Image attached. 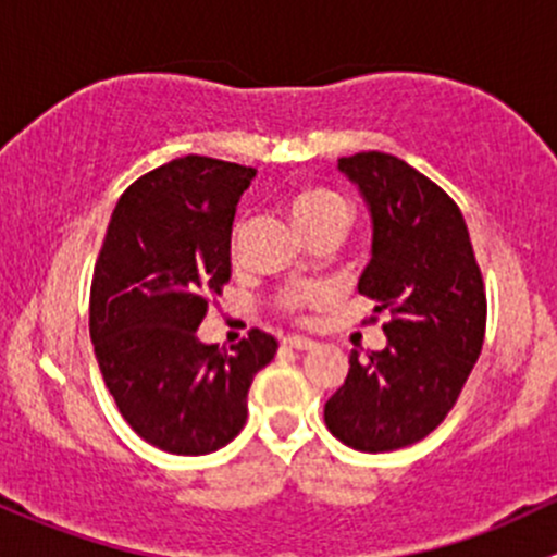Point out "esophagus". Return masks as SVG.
Masks as SVG:
<instances>
[{
  "label": "esophagus",
  "mask_w": 557,
  "mask_h": 557,
  "mask_svg": "<svg viewBox=\"0 0 557 557\" xmlns=\"http://www.w3.org/2000/svg\"><path fill=\"white\" fill-rule=\"evenodd\" d=\"M283 344H285V347H290V349H298V352L314 347V342H309V338H304V336H285Z\"/></svg>",
  "instance_id": "esophagus-1"
}]
</instances>
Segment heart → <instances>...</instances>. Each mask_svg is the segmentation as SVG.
Returning a JSON list of instances; mask_svg holds the SVG:
<instances>
[{
	"mask_svg": "<svg viewBox=\"0 0 557 557\" xmlns=\"http://www.w3.org/2000/svg\"><path fill=\"white\" fill-rule=\"evenodd\" d=\"M294 215L298 224L307 230V234H314L318 230H325V226H347L349 219H352V208H349L347 197L338 195V191L314 186V189H304L294 197ZM245 230H248L245 219L237 221V226H234V234H232L234 253H239ZM320 296H323V288H318V285L296 283V285H288V288L277 296V304L280 309H285L288 314H296L304 304L314 301V298Z\"/></svg>",
	"mask_w": 557,
	"mask_h": 557,
	"instance_id": "1",
	"label": "heart"
}]
</instances>
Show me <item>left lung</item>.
I'll list each match as a JSON object with an SVG mask.
<instances>
[{
	"mask_svg": "<svg viewBox=\"0 0 557 557\" xmlns=\"http://www.w3.org/2000/svg\"><path fill=\"white\" fill-rule=\"evenodd\" d=\"M338 171L371 210L357 290L389 314V344L366 360L352 349L325 424L344 446L382 454L419 443L456 406L483 349L485 288L465 215L435 181L384 151L342 157Z\"/></svg>",
	"mask_w": 557,
	"mask_h": 557,
	"instance_id": "left-lung-1",
	"label": "left lung"
}]
</instances>
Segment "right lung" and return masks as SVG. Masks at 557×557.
<instances>
[{
  "label": "right lung",
  "mask_w": 557,
  "mask_h": 557,
  "mask_svg": "<svg viewBox=\"0 0 557 557\" xmlns=\"http://www.w3.org/2000/svg\"><path fill=\"white\" fill-rule=\"evenodd\" d=\"M253 168L178 157L140 175L111 213L90 285V338L122 419L178 456L224 448L248 419L277 338L253 327L232 352L197 327L232 277V221Z\"/></svg>",
  "instance_id": "1"
}]
</instances>
